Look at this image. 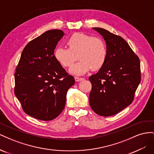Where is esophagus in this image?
Wrapping results in <instances>:
<instances>
[{"label": "esophagus", "instance_id": "34e87169", "mask_svg": "<svg viewBox=\"0 0 154 154\" xmlns=\"http://www.w3.org/2000/svg\"><path fill=\"white\" fill-rule=\"evenodd\" d=\"M74 78H75V80H76V82H80V81H82V80H84V78H79V77H75Z\"/></svg>", "mask_w": 154, "mask_h": 154}]
</instances>
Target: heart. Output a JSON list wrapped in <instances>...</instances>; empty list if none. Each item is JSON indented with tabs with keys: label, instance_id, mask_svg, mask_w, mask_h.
<instances>
[{
	"label": "heart",
	"instance_id": "1",
	"mask_svg": "<svg viewBox=\"0 0 154 154\" xmlns=\"http://www.w3.org/2000/svg\"><path fill=\"white\" fill-rule=\"evenodd\" d=\"M69 49L57 47L54 56L57 62L66 67H71L78 58L81 60L70 69L73 74L81 75L91 69L96 71L103 66L107 56L106 46L100 37H92L82 32H76L67 40Z\"/></svg>",
	"mask_w": 154,
	"mask_h": 154
}]
</instances>
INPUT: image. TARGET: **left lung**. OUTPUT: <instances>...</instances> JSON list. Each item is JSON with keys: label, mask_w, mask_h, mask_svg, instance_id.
<instances>
[{"label": "left lung", "mask_w": 154, "mask_h": 154, "mask_svg": "<svg viewBox=\"0 0 154 154\" xmlns=\"http://www.w3.org/2000/svg\"><path fill=\"white\" fill-rule=\"evenodd\" d=\"M92 29L103 38L107 56L99 71L88 78L92 83L89 103L97 114L111 116L133 101L141 82L140 61L122 37L100 27Z\"/></svg>", "instance_id": "1"}]
</instances>
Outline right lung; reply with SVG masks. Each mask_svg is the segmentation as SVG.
<instances>
[{"label": "right lung", "instance_id": "right-lung-1", "mask_svg": "<svg viewBox=\"0 0 154 154\" xmlns=\"http://www.w3.org/2000/svg\"><path fill=\"white\" fill-rule=\"evenodd\" d=\"M64 35L60 29L49 30L29 42L16 69L15 96L27 115L42 121L58 117L69 88L75 83L54 56Z\"/></svg>", "mask_w": 154, "mask_h": 154}]
</instances>
